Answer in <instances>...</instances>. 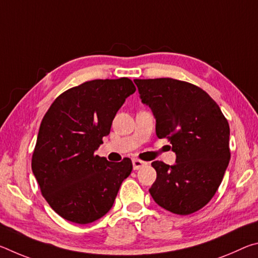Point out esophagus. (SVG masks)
Segmentation results:
<instances>
[{
    "label": "esophagus",
    "instance_id": "obj_1",
    "mask_svg": "<svg viewBox=\"0 0 258 258\" xmlns=\"http://www.w3.org/2000/svg\"><path fill=\"white\" fill-rule=\"evenodd\" d=\"M132 163H133V169H134V171H138V169L145 167V166L147 165L146 161H142V160H140V159H133Z\"/></svg>",
    "mask_w": 258,
    "mask_h": 258
}]
</instances>
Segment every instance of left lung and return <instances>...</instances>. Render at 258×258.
Returning a JSON list of instances; mask_svg holds the SVG:
<instances>
[{
  "instance_id": "obj_1",
  "label": "left lung",
  "mask_w": 258,
  "mask_h": 258,
  "mask_svg": "<svg viewBox=\"0 0 258 258\" xmlns=\"http://www.w3.org/2000/svg\"><path fill=\"white\" fill-rule=\"evenodd\" d=\"M141 102L156 119V134L168 138L174 165L151 164L156 204L178 215L199 211L215 195L230 161V127L217 103L200 87L173 78L134 80Z\"/></svg>"
}]
</instances>
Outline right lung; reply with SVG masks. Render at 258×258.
Wrapping results in <instances>:
<instances>
[{"label":"right lung","mask_w":258,"mask_h":258,"mask_svg":"<svg viewBox=\"0 0 258 258\" xmlns=\"http://www.w3.org/2000/svg\"><path fill=\"white\" fill-rule=\"evenodd\" d=\"M134 92L126 77L90 81L59 95L43 117L32 171L43 197L64 220L89 224L106 215L132 172L130 158L110 163L94 152Z\"/></svg>","instance_id":"obj_1"}]
</instances>
